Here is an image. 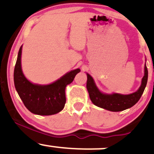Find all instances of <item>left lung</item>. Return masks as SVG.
Segmentation results:
<instances>
[{
    "mask_svg": "<svg viewBox=\"0 0 154 154\" xmlns=\"http://www.w3.org/2000/svg\"><path fill=\"white\" fill-rule=\"evenodd\" d=\"M144 74L142 79L141 86L138 90L132 94H122L119 93L106 94L99 90L94 83V79L88 73L87 75L86 88L91 102L95 106L112 112H120L134 106L144 92L147 82L148 71L146 63L144 65Z\"/></svg>",
    "mask_w": 154,
    "mask_h": 154,
    "instance_id": "obj_1",
    "label": "left lung"
}]
</instances>
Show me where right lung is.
Listing matches in <instances>:
<instances>
[{
  "label": "right lung",
  "mask_w": 154,
  "mask_h": 154,
  "mask_svg": "<svg viewBox=\"0 0 154 154\" xmlns=\"http://www.w3.org/2000/svg\"><path fill=\"white\" fill-rule=\"evenodd\" d=\"M21 51L18 54L14 69V83L15 89L26 108L32 113L39 116H51L63 109L66 103V88L72 83L80 68L72 70L48 85L31 83L26 78L21 68Z\"/></svg>",
  "instance_id": "right-lung-1"
}]
</instances>
